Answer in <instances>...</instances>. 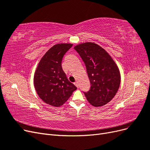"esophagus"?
<instances>
[{
  "label": "esophagus",
  "instance_id": "34e87169",
  "mask_svg": "<svg viewBox=\"0 0 150 150\" xmlns=\"http://www.w3.org/2000/svg\"><path fill=\"white\" fill-rule=\"evenodd\" d=\"M74 84V85L76 86L77 88H79V83H78V81H76V82Z\"/></svg>",
  "mask_w": 150,
  "mask_h": 150
}]
</instances>
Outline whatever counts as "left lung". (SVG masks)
Here are the masks:
<instances>
[{
  "mask_svg": "<svg viewBox=\"0 0 150 150\" xmlns=\"http://www.w3.org/2000/svg\"><path fill=\"white\" fill-rule=\"evenodd\" d=\"M84 62L91 88L84 95L95 107L105 105L112 100L118 91L121 74L111 56L97 44H79L74 47Z\"/></svg>",
  "mask_w": 150,
  "mask_h": 150,
  "instance_id": "left-lung-1",
  "label": "left lung"
}]
</instances>
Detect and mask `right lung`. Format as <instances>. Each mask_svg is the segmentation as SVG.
Wrapping results in <instances>:
<instances>
[{
  "instance_id": "add662e5",
  "label": "right lung",
  "mask_w": 150,
  "mask_h": 150,
  "mask_svg": "<svg viewBox=\"0 0 150 150\" xmlns=\"http://www.w3.org/2000/svg\"><path fill=\"white\" fill-rule=\"evenodd\" d=\"M72 46L70 43L54 45L42 56L35 71L34 86L38 96L54 107L63 105L77 89L61 66L63 56Z\"/></svg>"
}]
</instances>
